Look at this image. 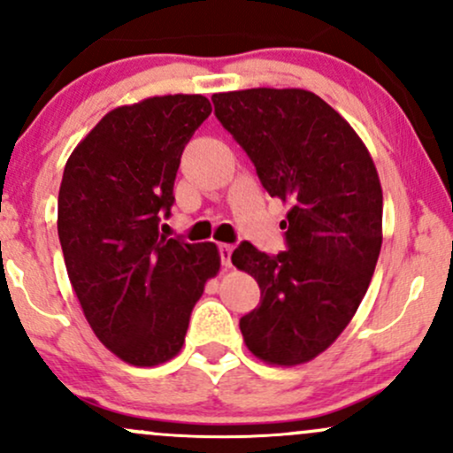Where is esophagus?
Returning a JSON list of instances; mask_svg holds the SVG:
<instances>
[{
    "label": "esophagus",
    "instance_id": "1",
    "mask_svg": "<svg viewBox=\"0 0 453 453\" xmlns=\"http://www.w3.org/2000/svg\"><path fill=\"white\" fill-rule=\"evenodd\" d=\"M232 251H234L232 244H227V242H221V244H219L221 264H223V266H226V268H230V266H232Z\"/></svg>",
    "mask_w": 453,
    "mask_h": 453
}]
</instances>
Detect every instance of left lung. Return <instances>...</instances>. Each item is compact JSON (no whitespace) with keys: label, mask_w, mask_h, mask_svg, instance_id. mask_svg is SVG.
Listing matches in <instances>:
<instances>
[{"label":"left lung","mask_w":453,"mask_h":453,"mask_svg":"<svg viewBox=\"0 0 453 453\" xmlns=\"http://www.w3.org/2000/svg\"><path fill=\"white\" fill-rule=\"evenodd\" d=\"M215 117L256 165L264 189L292 204L288 251L241 242L232 264L262 300L241 317L244 345L279 366L313 360L356 315L381 251L383 194L349 123L304 89L215 93Z\"/></svg>","instance_id":"1"}]
</instances>
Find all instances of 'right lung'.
Returning a JSON list of instances; mask_svg holds the SVG:
<instances>
[{
    "label": "right lung",
    "instance_id": "add662e5",
    "mask_svg": "<svg viewBox=\"0 0 453 453\" xmlns=\"http://www.w3.org/2000/svg\"><path fill=\"white\" fill-rule=\"evenodd\" d=\"M211 114L204 96L149 97L114 108L67 159L57 232L91 330L114 356L157 366L180 351L215 242L161 236L180 155Z\"/></svg>",
    "mask_w": 453,
    "mask_h": 453
}]
</instances>
